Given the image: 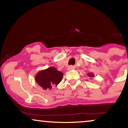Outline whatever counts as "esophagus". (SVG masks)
<instances>
[{"mask_svg": "<svg viewBox=\"0 0 128 128\" xmlns=\"http://www.w3.org/2000/svg\"><path fill=\"white\" fill-rule=\"evenodd\" d=\"M73 69V67L72 66H69V67H68V69H69V70H72Z\"/></svg>", "mask_w": 128, "mask_h": 128, "instance_id": "obj_1", "label": "esophagus"}]
</instances>
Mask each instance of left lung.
Wrapping results in <instances>:
<instances>
[{"instance_id":"8db88e82","label":"left lung","mask_w":128,"mask_h":128,"mask_svg":"<svg viewBox=\"0 0 128 128\" xmlns=\"http://www.w3.org/2000/svg\"><path fill=\"white\" fill-rule=\"evenodd\" d=\"M87 76H88V77H90V78H92V77H94V75L93 73H88V74H87Z\"/></svg>"}]
</instances>
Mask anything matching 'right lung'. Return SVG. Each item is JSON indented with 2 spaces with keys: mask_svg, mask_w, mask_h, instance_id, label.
Returning <instances> with one entry per match:
<instances>
[{
  "mask_svg": "<svg viewBox=\"0 0 128 128\" xmlns=\"http://www.w3.org/2000/svg\"><path fill=\"white\" fill-rule=\"evenodd\" d=\"M63 73L54 67L42 70L35 77L36 83L44 90H50L53 86H57L62 81Z\"/></svg>",
  "mask_w": 128,
  "mask_h": 128,
  "instance_id": "add662e5",
  "label": "right lung"
}]
</instances>
